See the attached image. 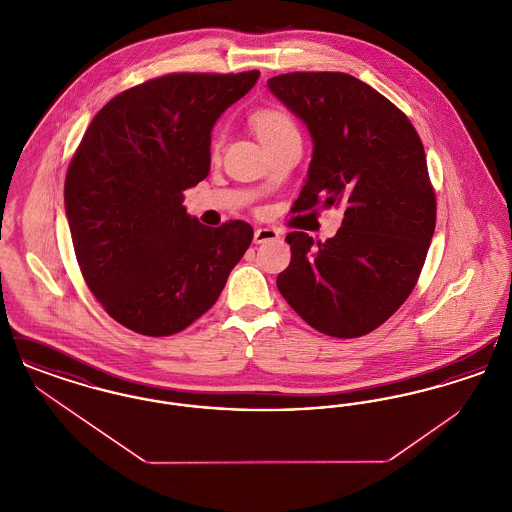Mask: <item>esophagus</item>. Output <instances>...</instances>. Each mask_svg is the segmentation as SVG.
Returning <instances> with one entry per match:
<instances>
[{"label": "esophagus", "instance_id": "34e87169", "mask_svg": "<svg viewBox=\"0 0 512 512\" xmlns=\"http://www.w3.org/2000/svg\"><path fill=\"white\" fill-rule=\"evenodd\" d=\"M280 238V232L276 230V228H257L255 230V234H253V242L255 244H265V242H270V240H278Z\"/></svg>", "mask_w": 512, "mask_h": 512}]
</instances>
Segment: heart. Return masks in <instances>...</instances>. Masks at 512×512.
Here are the masks:
<instances>
[{"label":"heart","mask_w":512,"mask_h":512,"mask_svg":"<svg viewBox=\"0 0 512 512\" xmlns=\"http://www.w3.org/2000/svg\"><path fill=\"white\" fill-rule=\"evenodd\" d=\"M249 124L263 146L270 147L299 136L292 117L280 107H261L249 115ZM222 147V130H215L211 138V153L217 155Z\"/></svg>","instance_id":"obj_1"}]
</instances>
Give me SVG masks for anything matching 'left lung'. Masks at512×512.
<instances>
[{
  "label": "left lung",
  "instance_id": "obj_1",
  "mask_svg": "<svg viewBox=\"0 0 512 512\" xmlns=\"http://www.w3.org/2000/svg\"><path fill=\"white\" fill-rule=\"evenodd\" d=\"M270 92L307 124L313 159L295 211L343 207L334 238L290 232V267L276 286L309 326L359 338L382 326L418 282L436 228L426 153L407 115L345 73L268 78Z\"/></svg>",
  "mask_w": 512,
  "mask_h": 512
}]
</instances>
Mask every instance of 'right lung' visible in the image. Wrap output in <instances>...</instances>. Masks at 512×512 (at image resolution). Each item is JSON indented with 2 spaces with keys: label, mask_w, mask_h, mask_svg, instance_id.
<instances>
[{
  "label": "right lung",
  "mask_w": 512,
  "mask_h": 512,
  "mask_svg": "<svg viewBox=\"0 0 512 512\" xmlns=\"http://www.w3.org/2000/svg\"><path fill=\"white\" fill-rule=\"evenodd\" d=\"M259 71L172 73L101 107L65 178L80 272L111 318L161 338L207 313L244 257L253 228H209L182 205L211 167V130Z\"/></svg>",
  "instance_id": "1"
}]
</instances>
